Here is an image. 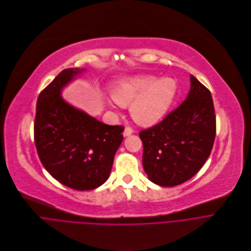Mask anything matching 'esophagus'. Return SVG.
Instances as JSON below:
<instances>
[{
    "instance_id": "34e87169",
    "label": "esophagus",
    "mask_w": 251,
    "mask_h": 251,
    "mask_svg": "<svg viewBox=\"0 0 251 251\" xmlns=\"http://www.w3.org/2000/svg\"><path fill=\"white\" fill-rule=\"evenodd\" d=\"M132 133H133V129H132V128H130V127H126V128H125V130H124L123 135H124L125 137H128V136L132 135Z\"/></svg>"
}]
</instances>
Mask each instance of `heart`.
I'll use <instances>...</instances> for the list:
<instances>
[{"label":"heart","mask_w":251,"mask_h":251,"mask_svg":"<svg viewBox=\"0 0 251 251\" xmlns=\"http://www.w3.org/2000/svg\"><path fill=\"white\" fill-rule=\"evenodd\" d=\"M177 94V82L172 76L148 74L124 75L110 85V96L120 106L130 105L133 120L143 127L159 122L172 107Z\"/></svg>","instance_id":"heart-1"}]
</instances>
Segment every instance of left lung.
<instances>
[{
    "label": "left lung",
    "mask_w": 251,
    "mask_h": 251,
    "mask_svg": "<svg viewBox=\"0 0 251 251\" xmlns=\"http://www.w3.org/2000/svg\"><path fill=\"white\" fill-rule=\"evenodd\" d=\"M139 136L143 166L151 182L173 187L187 181L206 162L216 136L210 91L191 75L190 91L180 106Z\"/></svg>",
    "instance_id": "left-lung-1"
}]
</instances>
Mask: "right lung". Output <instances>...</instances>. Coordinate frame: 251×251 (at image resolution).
Instances as JSON below:
<instances>
[{"label":"right lung","mask_w":251,"mask_h":251,"mask_svg":"<svg viewBox=\"0 0 251 251\" xmlns=\"http://www.w3.org/2000/svg\"><path fill=\"white\" fill-rule=\"evenodd\" d=\"M86 71H62L40 93L34 122V142L45 170L60 183L79 191L98 188L108 179L124 131L63 99V90Z\"/></svg>","instance_id":"add662e5"}]
</instances>
